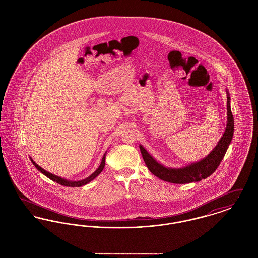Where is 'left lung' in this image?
<instances>
[{
    "label": "left lung",
    "mask_w": 258,
    "mask_h": 258,
    "mask_svg": "<svg viewBox=\"0 0 258 258\" xmlns=\"http://www.w3.org/2000/svg\"><path fill=\"white\" fill-rule=\"evenodd\" d=\"M225 92L227 97L226 127L218 144L202 160L190 162L182 167H168L164 166L156 159H154L141 144L139 145L140 152L148 169L155 176L160 178V180L173 184H188L206 179L216 171L232 141L234 134V119L230 107V95L227 89Z\"/></svg>",
    "instance_id": "1"
}]
</instances>
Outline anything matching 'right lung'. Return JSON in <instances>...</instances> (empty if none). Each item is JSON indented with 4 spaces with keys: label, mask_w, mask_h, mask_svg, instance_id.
I'll return each instance as SVG.
<instances>
[{
    "label": "right lung",
    "mask_w": 258,
    "mask_h": 258,
    "mask_svg": "<svg viewBox=\"0 0 258 258\" xmlns=\"http://www.w3.org/2000/svg\"><path fill=\"white\" fill-rule=\"evenodd\" d=\"M106 153H107V152L104 153V155H103V157H102V160H101V162H100L99 166L97 168V170L94 172V173H92L89 177H87V178L83 179V180H80V181H71V180H68V179H64V178H62V177H60V176H57V175H55V174H52V173H50V172L44 170L43 168H41L38 164H37V163L34 161V160H33L32 158H30V160L32 161V163L35 165V167L37 168V170L39 172H41V173H42L43 175H45L47 178H49L50 180H52V181H54V182H56V183H58V184H61V185H64V186H73V187H74V186H82V185L89 184L91 181H93L95 178L98 177V175L103 170L104 166H105V157H106Z\"/></svg>",
    "instance_id": "right-lung-1"
}]
</instances>
